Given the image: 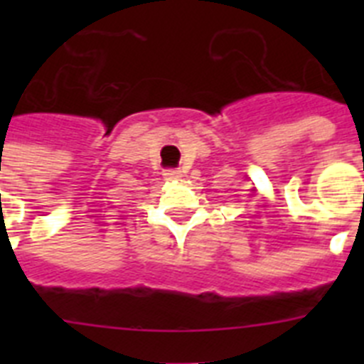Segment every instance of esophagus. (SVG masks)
<instances>
[{
    "label": "esophagus",
    "mask_w": 364,
    "mask_h": 364,
    "mask_svg": "<svg viewBox=\"0 0 364 364\" xmlns=\"http://www.w3.org/2000/svg\"><path fill=\"white\" fill-rule=\"evenodd\" d=\"M164 176H166V180H178L182 176V171L180 169H167V171H164Z\"/></svg>",
    "instance_id": "1"
}]
</instances>
